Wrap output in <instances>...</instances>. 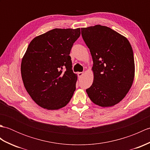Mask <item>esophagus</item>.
<instances>
[{"label":"esophagus","instance_id":"esophagus-1","mask_svg":"<svg viewBox=\"0 0 150 150\" xmlns=\"http://www.w3.org/2000/svg\"><path fill=\"white\" fill-rule=\"evenodd\" d=\"M84 72H78L77 73V75H78V77H79V78H81L82 76L84 75Z\"/></svg>","mask_w":150,"mask_h":150}]
</instances>
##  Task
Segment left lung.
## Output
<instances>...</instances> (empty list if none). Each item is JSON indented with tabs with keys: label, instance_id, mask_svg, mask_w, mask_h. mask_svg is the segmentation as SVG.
<instances>
[{
	"label": "left lung",
	"instance_id": "left-lung-1",
	"mask_svg": "<svg viewBox=\"0 0 150 150\" xmlns=\"http://www.w3.org/2000/svg\"><path fill=\"white\" fill-rule=\"evenodd\" d=\"M82 39L93 59V84L86 89L91 100L102 107L122 100L133 84L134 57L126 37L107 26L81 28Z\"/></svg>",
	"mask_w": 150,
	"mask_h": 150
}]
</instances>
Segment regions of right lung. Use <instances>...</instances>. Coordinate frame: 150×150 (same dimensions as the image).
I'll list each match as a JSON object with an SVG mask.
<instances>
[{"mask_svg": "<svg viewBox=\"0 0 150 150\" xmlns=\"http://www.w3.org/2000/svg\"><path fill=\"white\" fill-rule=\"evenodd\" d=\"M80 35V28H55L34 38L28 46L22 60V79L40 107L58 110L71 100L77 77L69 55Z\"/></svg>", "mask_w": 150, "mask_h": 150, "instance_id": "1", "label": "right lung"}]
</instances>
